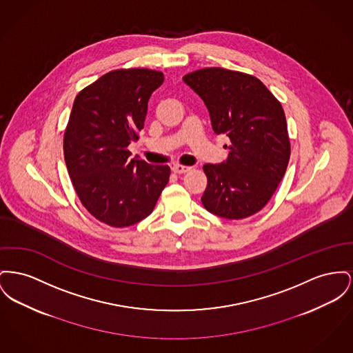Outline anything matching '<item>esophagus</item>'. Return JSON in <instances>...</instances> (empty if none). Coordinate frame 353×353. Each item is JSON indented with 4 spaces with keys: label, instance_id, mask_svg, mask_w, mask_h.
<instances>
[{
    "label": "esophagus",
    "instance_id": "obj_1",
    "mask_svg": "<svg viewBox=\"0 0 353 353\" xmlns=\"http://www.w3.org/2000/svg\"><path fill=\"white\" fill-rule=\"evenodd\" d=\"M190 170V166L180 165V164H176V165L172 166V172L176 173V174H181V173H187Z\"/></svg>",
    "mask_w": 353,
    "mask_h": 353
}]
</instances>
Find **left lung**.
<instances>
[{
  "instance_id": "8db88e82",
  "label": "left lung",
  "mask_w": 353,
  "mask_h": 353,
  "mask_svg": "<svg viewBox=\"0 0 353 353\" xmlns=\"http://www.w3.org/2000/svg\"><path fill=\"white\" fill-rule=\"evenodd\" d=\"M204 101L216 134L230 140L228 159L205 164L201 197L210 213L245 219L267 205L290 163L287 120L280 101L254 76L205 68L183 77Z\"/></svg>"
}]
</instances>
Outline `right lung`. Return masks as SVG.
Returning <instances> with one entry per match:
<instances>
[{"label":"right lung","mask_w":353,"mask_h":353,"mask_svg":"<svg viewBox=\"0 0 353 353\" xmlns=\"http://www.w3.org/2000/svg\"><path fill=\"white\" fill-rule=\"evenodd\" d=\"M164 83L157 70L117 69L77 94L63 134V157L85 209L114 228L130 227L156 205L170 169L130 159L148 101Z\"/></svg>","instance_id":"add662e5"}]
</instances>
